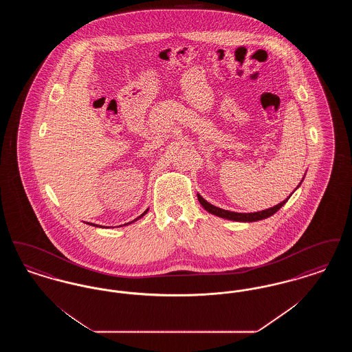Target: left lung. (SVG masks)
Listing matches in <instances>:
<instances>
[{"label":"left lung","mask_w":352,"mask_h":352,"mask_svg":"<svg viewBox=\"0 0 352 352\" xmlns=\"http://www.w3.org/2000/svg\"><path fill=\"white\" fill-rule=\"evenodd\" d=\"M303 178H305V177H303ZM303 178H302L300 184L296 187V190L301 186L302 182H303ZM293 192H294V191H293ZM197 195H198V201L201 203V207H203L207 212H210V214H212V215H215V217H219V218L228 219V220H234V221H244V223H252V221H257V220H263V219L272 217V215L276 214V212L284 206L285 203L287 201V199L292 197V194H290L287 199H285V201H281V203H278L277 206L270 207L268 210H263V211H257V212L243 214V212H234V211H228V210L219 208L217 206L208 203L204 198H201V194H197Z\"/></svg>","instance_id":"left-lung-1"}]
</instances>
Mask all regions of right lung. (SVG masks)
<instances>
[{
    "instance_id": "obj_1",
    "label": "right lung",
    "mask_w": 352,
    "mask_h": 352,
    "mask_svg": "<svg viewBox=\"0 0 352 352\" xmlns=\"http://www.w3.org/2000/svg\"><path fill=\"white\" fill-rule=\"evenodd\" d=\"M148 210H149V208H148ZM148 210H146V211H145V212H142V214H141V215H140V217H138V218L134 219L133 221H129V223H126V224H124V226H128V224H132V223H134V221H137V220H138V219L142 218V217H144V215H145V214H146V212H148ZM88 224H89V223H88ZM91 226H95V227H99V226H98V224H94V223H91Z\"/></svg>"
}]
</instances>
